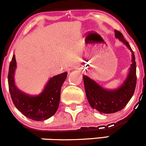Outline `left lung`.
Returning <instances> with one entry per match:
<instances>
[{
	"mask_svg": "<svg viewBox=\"0 0 146 146\" xmlns=\"http://www.w3.org/2000/svg\"><path fill=\"white\" fill-rule=\"evenodd\" d=\"M115 36L124 44L132 53V64L127 78L115 89H106L95 80L84 75L85 92L90 106L100 113H114L123 109L132 98L137 83L136 62L134 52L122 33L115 30Z\"/></svg>",
	"mask_w": 146,
	"mask_h": 146,
	"instance_id": "8db88e82",
	"label": "left lung"
}]
</instances>
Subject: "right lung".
Wrapping results in <instances>:
<instances>
[{"label":"right lung","mask_w":146,"mask_h":146,"mask_svg":"<svg viewBox=\"0 0 146 146\" xmlns=\"http://www.w3.org/2000/svg\"><path fill=\"white\" fill-rule=\"evenodd\" d=\"M16 68L15 55L10 63L8 73L9 93L13 103L22 114L30 119L44 121L53 116L59 106L60 91L67 76V72L55 75L48 80L40 94H27L17 88L14 75Z\"/></svg>","instance_id":"add662e5"}]
</instances>
